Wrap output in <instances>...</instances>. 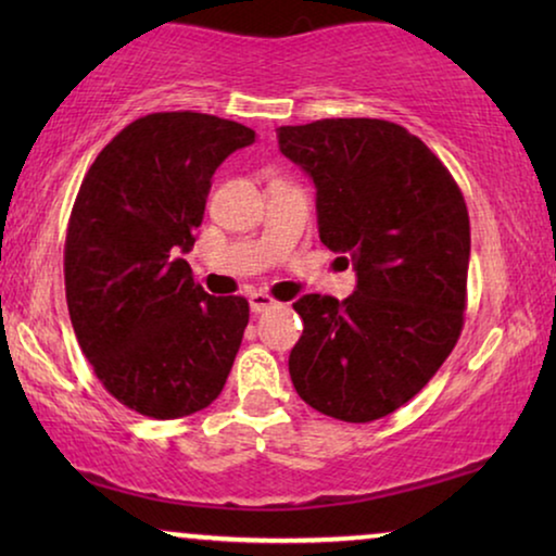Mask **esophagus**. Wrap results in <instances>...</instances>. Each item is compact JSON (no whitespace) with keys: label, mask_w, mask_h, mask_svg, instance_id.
<instances>
[{"label":"esophagus","mask_w":556,"mask_h":556,"mask_svg":"<svg viewBox=\"0 0 556 556\" xmlns=\"http://www.w3.org/2000/svg\"><path fill=\"white\" fill-rule=\"evenodd\" d=\"M250 311H253V314H263V311H268V308H276L278 306V301L276 299H270L268 293H261V291H255V293H250Z\"/></svg>","instance_id":"esophagus-1"}]
</instances>
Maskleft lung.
Segmentation results:
<instances>
[{
	"instance_id": "left-lung-1",
	"label": "left lung",
	"mask_w": 556,
	"mask_h": 556,
	"mask_svg": "<svg viewBox=\"0 0 556 556\" xmlns=\"http://www.w3.org/2000/svg\"><path fill=\"white\" fill-rule=\"evenodd\" d=\"M278 147L314 179L318 238L356 270L349 299L293 303L303 318L288 356L293 387L337 420H379L430 382L460 337L466 200L417 136L382 118L280 126Z\"/></svg>"
}]
</instances>
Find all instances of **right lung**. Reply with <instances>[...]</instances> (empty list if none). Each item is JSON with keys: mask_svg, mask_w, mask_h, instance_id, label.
Returning a JSON list of instances; mask_svg holds the SVG:
<instances>
[{"mask_svg": "<svg viewBox=\"0 0 556 556\" xmlns=\"http://www.w3.org/2000/svg\"><path fill=\"white\" fill-rule=\"evenodd\" d=\"M253 141V128L210 113H149L105 143L75 197L65 238L75 337L105 390L139 415H192L230 375L248 301L204 293L181 253L212 174Z\"/></svg>", "mask_w": 556, "mask_h": 556, "instance_id": "right-lung-1", "label": "right lung"}]
</instances>
